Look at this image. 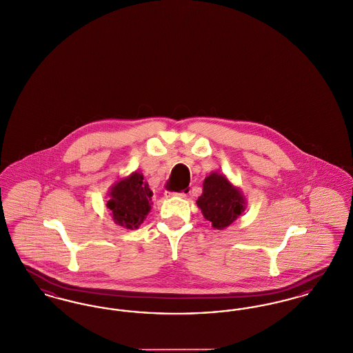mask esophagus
Masks as SVG:
<instances>
[{"instance_id": "esophagus-1", "label": "esophagus", "mask_w": 353, "mask_h": 353, "mask_svg": "<svg viewBox=\"0 0 353 353\" xmlns=\"http://www.w3.org/2000/svg\"><path fill=\"white\" fill-rule=\"evenodd\" d=\"M185 196H186L185 192H167L165 193V197H181V199H184Z\"/></svg>"}]
</instances>
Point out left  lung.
Instances as JSON below:
<instances>
[{
    "label": "left lung",
    "instance_id": "left-lung-1",
    "mask_svg": "<svg viewBox=\"0 0 353 353\" xmlns=\"http://www.w3.org/2000/svg\"><path fill=\"white\" fill-rule=\"evenodd\" d=\"M245 205L246 200L242 192L223 174L214 172L203 180L197 206L214 229L222 230L230 226L245 212Z\"/></svg>",
    "mask_w": 353,
    "mask_h": 353
}]
</instances>
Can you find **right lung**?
Masks as SVG:
<instances>
[{
	"label": "right lung",
	"instance_id": "obj_1",
	"mask_svg": "<svg viewBox=\"0 0 353 353\" xmlns=\"http://www.w3.org/2000/svg\"><path fill=\"white\" fill-rule=\"evenodd\" d=\"M143 180L141 173L134 172L119 180L110 190L107 208L114 221L125 229H137L151 210L153 193Z\"/></svg>",
	"mask_w": 353,
	"mask_h": 353
}]
</instances>
